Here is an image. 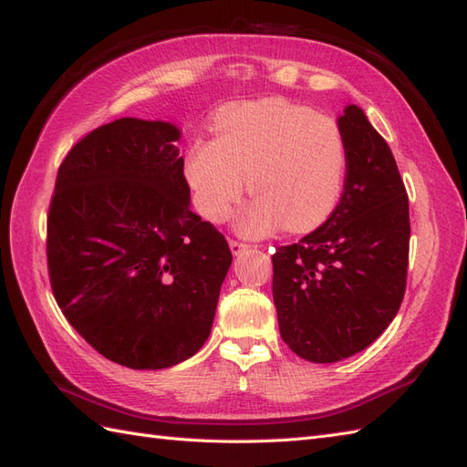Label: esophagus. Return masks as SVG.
I'll use <instances>...</instances> for the list:
<instances>
[{
  "label": "esophagus",
  "instance_id": "obj_1",
  "mask_svg": "<svg viewBox=\"0 0 467 467\" xmlns=\"http://www.w3.org/2000/svg\"><path fill=\"white\" fill-rule=\"evenodd\" d=\"M228 246H231V251H233V254H234V256H239V254H243V253H246V251L251 249L249 244L239 243V241H228Z\"/></svg>",
  "mask_w": 467,
  "mask_h": 467
}]
</instances>
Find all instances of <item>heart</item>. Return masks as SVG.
Wrapping results in <instances>:
<instances>
[{
  "mask_svg": "<svg viewBox=\"0 0 467 467\" xmlns=\"http://www.w3.org/2000/svg\"><path fill=\"white\" fill-rule=\"evenodd\" d=\"M214 140H196L184 176L196 211L224 223L243 198L254 194L239 218L244 236L309 233L323 224L343 191L347 150L331 118L283 98L228 104L216 112Z\"/></svg>",
  "mask_w": 467,
  "mask_h": 467,
  "instance_id": "heart-1",
  "label": "heart"
}]
</instances>
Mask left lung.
Returning a JSON list of instances; mask_svg holds the SVG:
<instances>
[{
    "label": "left lung",
    "mask_w": 467,
    "mask_h": 467,
    "mask_svg": "<svg viewBox=\"0 0 467 467\" xmlns=\"http://www.w3.org/2000/svg\"><path fill=\"white\" fill-rule=\"evenodd\" d=\"M337 126L347 150L341 201L317 231L273 254L281 337L313 363L369 347L398 315L408 279L410 202L389 146L355 104Z\"/></svg>",
    "instance_id": "8db88e82"
}]
</instances>
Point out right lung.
<instances>
[{"label": "right lung", "instance_id": "1", "mask_svg": "<svg viewBox=\"0 0 467 467\" xmlns=\"http://www.w3.org/2000/svg\"><path fill=\"white\" fill-rule=\"evenodd\" d=\"M181 134L140 118L96 128L59 166L49 204L59 309L130 369H166L201 349L233 263L224 236L191 211Z\"/></svg>", "mask_w": 467, "mask_h": 467}]
</instances>
